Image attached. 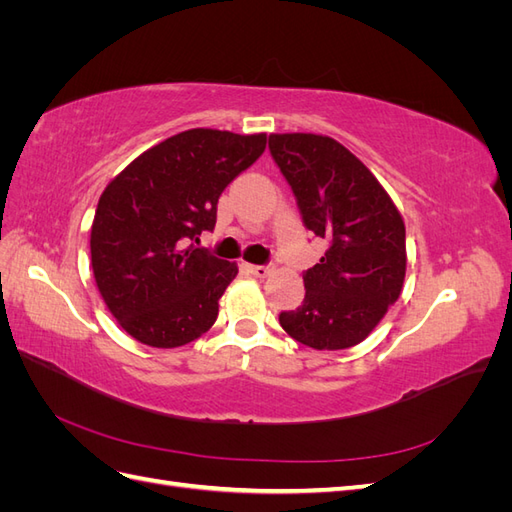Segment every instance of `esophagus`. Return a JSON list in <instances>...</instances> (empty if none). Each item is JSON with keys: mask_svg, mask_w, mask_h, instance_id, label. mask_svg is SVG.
<instances>
[{"mask_svg": "<svg viewBox=\"0 0 512 512\" xmlns=\"http://www.w3.org/2000/svg\"><path fill=\"white\" fill-rule=\"evenodd\" d=\"M250 273L256 277H267L273 273V267L269 265H250Z\"/></svg>", "mask_w": 512, "mask_h": 512, "instance_id": "esophagus-1", "label": "esophagus"}]
</instances>
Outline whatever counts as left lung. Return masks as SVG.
<instances>
[{
	"label": "left lung",
	"instance_id": "obj_1",
	"mask_svg": "<svg viewBox=\"0 0 512 512\" xmlns=\"http://www.w3.org/2000/svg\"><path fill=\"white\" fill-rule=\"evenodd\" d=\"M269 149L305 226L329 241L303 275V305L280 314L282 329L314 350L352 348L378 327L404 288V218L371 170L335 138L271 134Z\"/></svg>",
	"mask_w": 512,
	"mask_h": 512
}]
</instances>
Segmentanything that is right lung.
<instances>
[{
	"label": "right lung",
	"mask_w": 512,
	"mask_h": 512,
	"mask_svg": "<svg viewBox=\"0 0 512 512\" xmlns=\"http://www.w3.org/2000/svg\"><path fill=\"white\" fill-rule=\"evenodd\" d=\"M267 134L194 128L153 145L106 185L91 224V269L121 329L151 348L207 333L237 262L188 245L215 228L218 198Z\"/></svg>",
	"instance_id": "add662e5"
}]
</instances>
